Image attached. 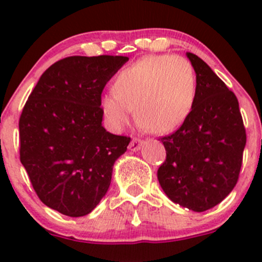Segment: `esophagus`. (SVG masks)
Masks as SVG:
<instances>
[{
  "label": "esophagus",
  "mask_w": 262,
  "mask_h": 262,
  "mask_svg": "<svg viewBox=\"0 0 262 262\" xmlns=\"http://www.w3.org/2000/svg\"><path fill=\"white\" fill-rule=\"evenodd\" d=\"M142 144H143V141L139 138H133L132 139L130 144H129V149L133 150V152H137V150L141 149Z\"/></svg>",
  "instance_id": "esophagus-1"
}]
</instances>
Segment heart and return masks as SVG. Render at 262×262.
<instances>
[{
	"label": "heart",
	"instance_id": "obj_1",
	"mask_svg": "<svg viewBox=\"0 0 262 262\" xmlns=\"http://www.w3.org/2000/svg\"><path fill=\"white\" fill-rule=\"evenodd\" d=\"M196 97V73L184 57L147 55L124 68L113 82V92L101 97V109L114 129L136 114L139 126L166 134L181 125Z\"/></svg>",
	"mask_w": 262,
	"mask_h": 262
}]
</instances>
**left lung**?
<instances>
[{"instance_id": "8db88e82", "label": "left lung", "mask_w": 262, "mask_h": 262, "mask_svg": "<svg viewBox=\"0 0 262 262\" xmlns=\"http://www.w3.org/2000/svg\"><path fill=\"white\" fill-rule=\"evenodd\" d=\"M186 55L196 73V97L180 128L160 139L166 161L157 178L173 203L200 213L219 204L236 186L246 130L236 95L202 58Z\"/></svg>"}]
</instances>
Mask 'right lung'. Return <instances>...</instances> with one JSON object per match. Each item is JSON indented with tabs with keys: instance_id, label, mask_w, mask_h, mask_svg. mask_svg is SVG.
Here are the masks:
<instances>
[{
	"instance_id": "1",
	"label": "right lung",
	"mask_w": 262,
	"mask_h": 262,
	"mask_svg": "<svg viewBox=\"0 0 262 262\" xmlns=\"http://www.w3.org/2000/svg\"><path fill=\"white\" fill-rule=\"evenodd\" d=\"M129 60L68 57L52 64L29 96L20 121V161L39 199L68 216L96 208L130 138L102 126L101 92Z\"/></svg>"
}]
</instances>
